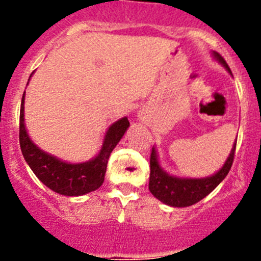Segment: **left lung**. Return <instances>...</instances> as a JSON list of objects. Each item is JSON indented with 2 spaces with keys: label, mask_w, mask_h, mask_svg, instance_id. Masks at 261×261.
<instances>
[{
  "label": "left lung",
  "mask_w": 261,
  "mask_h": 261,
  "mask_svg": "<svg viewBox=\"0 0 261 261\" xmlns=\"http://www.w3.org/2000/svg\"><path fill=\"white\" fill-rule=\"evenodd\" d=\"M214 57L231 73L229 65L226 64L225 59L220 53L214 52ZM235 147H237V141H235L234 147L231 149V153L223 167L213 176L204 177V179H180V177L166 174L162 168L159 167L155 149L153 147L150 153L149 190L156 199L170 206H176V208L191 206L204 199L205 196H208L225 179L226 175L229 174L232 162H234Z\"/></svg>",
  "instance_id": "left-lung-1"
}]
</instances>
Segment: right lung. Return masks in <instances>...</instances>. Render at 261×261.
I'll list each match as a JSON object with an SVG mask.
<instances>
[{
  "instance_id": "add662e5",
  "label": "right lung",
  "mask_w": 261,
  "mask_h": 261,
  "mask_svg": "<svg viewBox=\"0 0 261 261\" xmlns=\"http://www.w3.org/2000/svg\"><path fill=\"white\" fill-rule=\"evenodd\" d=\"M23 102H24V94L22 96L19 115L20 150L34 174L39 177V180L45 184L49 190L64 196H81L98 190L105 181L110 154L128 129V119L123 117L110 126L102 150L96 158L90 162L71 165V163L61 162L60 159L41 151L30 140L23 123V110H24Z\"/></svg>"
}]
</instances>
